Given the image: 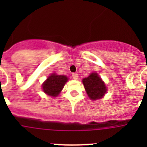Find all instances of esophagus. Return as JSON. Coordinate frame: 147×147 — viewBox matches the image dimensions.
<instances>
[{
  "label": "esophagus",
  "mask_w": 147,
  "mask_h": 147,
  "mask_svg": "<svg viewBox=\"0 0 147 147\" xmlns=\"http://www.w3.org/2000/svg\"><path fill=\"white\" fill-rule=\"evenodd\" d=\"M71 76H72V78L75 79V80H77L78 78V75L77 73H73L71 75Z\"/></svg>",
  "instance_id": "1"
}]
</instances>
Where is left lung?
Here are the masks:
<instances>
[{"instance_id":"1","label":"left lung","mask_w":147,"mask_h":147,"mask_svg":"<svg viewBox=\"0 0 147 147\" xmlns=\"http://www.w3.org/2000/svg\"><path fill=\"white\" fill-rule=\"evenodd\" d=\"M83 85L88 96L91 100H98L107 92V87L96 72H92L88 77L82 79Z\"/></svg>"}]
</instances>
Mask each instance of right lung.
<instances>
[{"label":"right lung","instance_id":"obj_1","mask_svg":"<svg viewBox=\"0 0 147 147\" xmlns=\"http://www.w3.org/2000/svg\"><path fill=\"white\" fill-rule=\"evenodd\" d=\"M69 78L67 76L51 74L42 85L43 92L49 96L56 97L59 95L65 84L68 82Z\"/></svg>","mask_w":147,"mask_h":147}]
</instances>
